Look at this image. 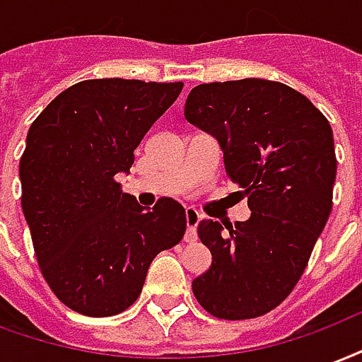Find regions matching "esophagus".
<instances>
[{
	"instance_id": "34e87169",
	"label": "esophagus",
	"mask_w": 362,
	"mask_h": 362,
	"mask_svg": "<svg viewBox=\"0 0 362 362\" xmlns=\"http://www.w3.org/2000/svg\"><path fill=\"white\" fill-rule=\"evenodd\" d=\"M199 221H202V215L194 207H186V224H188L186 235H184L186 242H195L197 240V230L195 228H197Z\"/></svg>"
}]
</instances>
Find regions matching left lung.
Wrapping results in <instances>:
<instances>
[{"label":"left lung","mask_w":362,"mask_h":362,"mask_svg":"<svg viewBox=\"0 0 362 362\" xmlns=\"http://www.w3.org/2000/svg\"><path fill=\"white\" fill-rule=\"evenodd\" d=\"M184 117L221 141L226 174L251 209L234 226L197 224L213 263L192 282L194 296L216 318L261 317L296 288L330 216V122L303 93L263 78L195 86Z\"/></svg>","instance_id":"1"}]
</instances>
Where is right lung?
Instances as JSON below:
<instances>
[{
    "label": "right lung",
    "instance_id": "1",
    "mask_svg": "<svg viewBox=\"0 0 362 362\" xmlns=\"http://www.w3.org/2000/svg\"><path fill=\"white\" fill-rule=\"evenodd\" d=\"M182 88V82L82 80L59 93L28 130L18 165L24 218L45 282L80 315L127 310L157 253L186 232L180 203L160 197L146 211L117 182Z\"/></svg>",
    "mask_w": 362,
    "mask_h": 362
}]
</instances>
